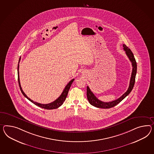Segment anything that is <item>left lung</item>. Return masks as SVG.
<instances>
[{
    "instance_id": "8db88e82",
    "label": "left lung",
    "mask_w": 154,
    "mask_h": 154,
    "mask_svg": "<svg viewBox=\"0 0 154 154\" xmlns=\"http://www.w3.org/2000/svg\"><path fill=\"white\" fill-rule=\"evenodd\" d=\"M123 47L124 50L126 52L127 56H128V59L132 63V74L131 76L130 85L127 91L119 99L110 102H104L99 100L95 96L93 93L91 91L90 88L88 86L87 88V98L91 105L95 106L97 108H104V109L110 108L112 107L116 106L117 104H119V103L121 102L123 99L125 98L130 93L131 91L132 90L135 83V78H136V75L137 72V63H136V60L134 59V55L130 49L125 44L123 45Z\"/></svg>"
}]
</instances>
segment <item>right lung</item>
<instances>
[{
  "mask_svg": "<svg viewBox=\"0 0 154 154\" xmlns=\"http://www.w3.org/2000/svg\"><path fill=\"white\" fill-rule=\"evenodd\" d=\"M20 59H19V61H18V84H19V86H20V89L22 93L23 94L24 96L28 99L29 101H31L32 103H33V104H35L36 106H40L42 108L44 109H56V108H59V106H61L63 103L64 102V101L65 100V99L66 98V97H67V94H68V92L69 91V89L71 87V84L72 82H74V79H72L71 80H70L69 83L66 85V86L65 88V89H63V93H61V94L60 95L59 97L57 99H56L55 101H54L53 102L50 103H48V104H41L39 103L35 102L33 101L32 100H31L29 98H28L27 96L26 95V94L24 93L23 91L22 90V88H21V85H20V75H19V63H20Z\"/></svg>",
  "mask_w": 154,
  "mask_h": 154,
  "instance_id": "obj_1",
  "label": "right lung"
}]
</instances>
